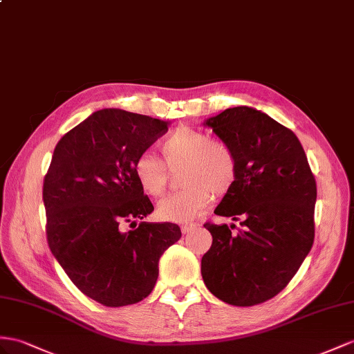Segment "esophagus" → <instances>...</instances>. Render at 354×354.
<instances>
[{
  "instance_id": "1",
  "label": "esophagus",
  "mask_w": 354,
  "mask_h": 354,
  "mask_svg": "<svg viewBox=\"0 0 354 354\" xmlns=\"http://www.w3.org/2000/svg\"><path fill=\"white\" fill-rule=\"evenodd\" d=\"M196 227H197V224H192V223H189V224H184L183 227H180V230H183L184 234H187V233H189L192 230H194Z\"/></svg>"
}]
</instances>
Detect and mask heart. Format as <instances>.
<instances>
[{
  "instance_id": "heart-1",
  "label": "heart",
  "mask_w": 354,
  "mask_h": 354,
  "mask_svg": "<svg viewBox=\"0 0 354 354\" xmlns=\"http://www.w3.org/2000/svg\"><path fill=\"white\" fill-rule=\"evenodd\" d=\"M162 161L149 151L133 162V174L142 192L160 196L167 185L169 169L178 170L184 188L162 197L157 206L161 220L188 223L209 205L212 193L225 194L236 183V153L227 143L212 140L211 134L193 127H178L160 143Z\"/></svg>"
}]
</instances>
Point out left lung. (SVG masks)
I'll return each instance as SVG.
<instances>
[{
    "label": "left lung",
    "mask_w": 354,
    "mask_h": 354,
    "mask_svg": "<svg viewBox=\"0 0 354 354\" xmlns=\"http://www.w3.org/2000/svg\"><path fill=\"white\" fill-rule=\"evenodd\" d=\"M205 125L238 160L236 183L214 214L232 216L242 229L232 234L227 224H205L212 245L202 257V277L223 302L259 305L290 283L313 247L315 178L296 134L263 112L225 109Z\"/></svg>",
    "instance_id": "1"
}]
</instances>
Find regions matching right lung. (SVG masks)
<instances>
[{
    "mask_svg": "<svg viewBox=\"0 0 354 354\" xmlns=\"http://www.w3.org/2000/svg\"><path fill=\"white\" fill-rule=\"evenodd\" d=\"M169 122L121 109H103L62 136L43 183L46 236L73 284L95 302L118 308L147 297L158 261L180 238L174 223L134 218L153 211L133 162ZM127 222L135 229L124 232Z\"/></svg>",
    "mask_w": 354,
    "mask_h": 354,
    "instance_id": "add662e5",
    "label": "right lung"
}]
</instances>
